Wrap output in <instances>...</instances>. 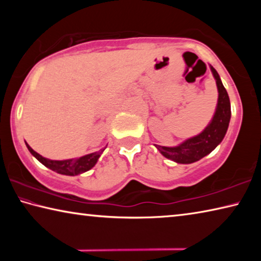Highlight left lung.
<instances>
[{
    "mask_svg": "<svg viewBox=\"0 0 261 261\" xmlns=\"http://www.w3.org/2000/svg\"><path fill=\"white\" fill-rule=\"evenodd\" d=\"M210 68L215 79L219 96L215 113L208 124L199 135L188 138L178 144L177 146L168 147L154 144V146L158 148V151L163 156L176 163L189 165V163L199 161L200 159L208 155L212 151H214L215 147L221 144V141L223 140L224 136L227 134L231 117L230 100H229L228 93L222 82H221L218 71L212 65H210Z\"/></svg>",
    "mask_w": 261,
    "mask_h": 261,
    "instance_id": "1",
    "label": "left lung"
}]
</instances>
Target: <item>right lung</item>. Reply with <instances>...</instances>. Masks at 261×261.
<instances>
[{
    "instance_id": "obj_1",
    "label": "right lung",
    "mask_w": 261,
    "mask_h": 261,
    "mask_svg": "<svg viewBox=\"0 0 261 261\" xmlns=\"http://www.w3.org/2000/svg\"><path fill=\"white\" fill-rule=\"evenodd\" d=\"M26 147L29 148L30 153L37 159L39 162H41L43 166H46L47 168H49L53 171H56L57 174L61 175H67V176H76L79 174L85 173V171H88L92 169L98 162L99 158L101 156V154L103 153L106 147L101 148L100 151L94 152V153H90L86 154V155L81 156V158H74V159H68V160H50V159L43 158L40 154L37 153L32 149V147L26 143Z\"/></svg>"
}]
</instances>
